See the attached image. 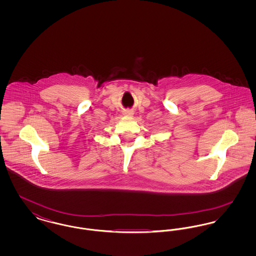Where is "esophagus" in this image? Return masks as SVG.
<instances>
[{
    "label": "esophagus",
    "mask_w": 256,
    "mask_h": 256,
    "mask_svg": "<svg viewBox=\"0 0 256 256\" xmlns=\"http://www.w3.org/2000/svg\"><path fill=\"white\" fill-rule=\"evenodd\" d=\"M128 114H132V112H130V111H128Z\"/></svg>",
    "instance_id": "esophagus-1"
}]
</instances>
